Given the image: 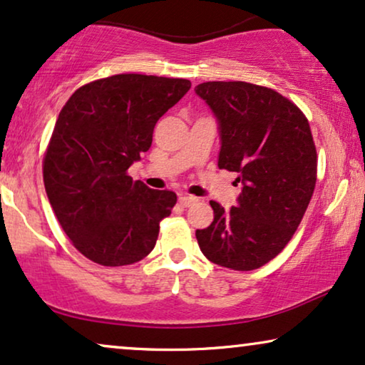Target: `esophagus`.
<instances>
[{
	"label": "esophagus",
	"mask_w": 365,
	"mask_h": 365,
	"mask_svg": "<svg viewBox=\"0 0 365 365\" xmlns=\"http://www.w3.org/2000/svg\"><path fill=\"white\" fill-rule=\"evenodd\" d=\"M194 202H197L196 196H189V194H181V196H179V205L182 207H189L194 205Z\"/></svg>",
	"instance_id": "esophagus-1"
}]
</instances>
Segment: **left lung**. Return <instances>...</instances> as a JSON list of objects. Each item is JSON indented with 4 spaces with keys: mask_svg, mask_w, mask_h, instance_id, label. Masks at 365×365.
Listing matches in <instances>:
<instances>
[{
    "mask_svg": "<svg viewBox=\"0 0 365 365\" xmlns=\"http://www.w3.org/2000/svg\"><path fill=\"white\" fill-rule=\"evenodd\" d=\"M196 93L215 113L221 149L217 168L238 173L241 192L196 230L210 262L250 272L292 240L317 182V150L304 112L275 90L248 82H205Z\"/></svg>",
    "mask_w": 365,
    "mask_h": 365,
    "instance_id": "8db88e82",
    "label": "left lung"
}]
</instances>
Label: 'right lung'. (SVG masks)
<instances>
[{"mask_svg": "<svg viewBox=\"0 0 365 365\" xmlns=\"http://www.w3.org/2000/svg\"><path fill=\"white\" fill-rule=\"evenodd\" d=\"M191 82L120 73L90 82L68 98L43 159L46 196L83 257L103 267L140 262L178 196L132 181L127 169L153 144L158 120Z\"/></svg>", "mask_w": 365, "mask_h": 365, "instance_id": "add662e5", "label": "right lung"}]
</instances>
